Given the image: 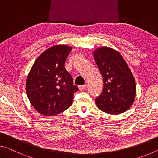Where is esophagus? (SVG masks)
Wrapping results in <instances>:
<instances>
[{"instance_id":"1","label":"esophagus","mask_w":158,"mask_h":158,"mask_svg":"<svg viewBox=\"0 0 158 158\" xmlns=\"http://www.w3.org/2000/svg\"><path fill=\"white\" fill-rule=\"evenodd\" d=\"M86 88V85H80L78 86V89L80 91H83V90Z\"/></svg>"}]
</instances>
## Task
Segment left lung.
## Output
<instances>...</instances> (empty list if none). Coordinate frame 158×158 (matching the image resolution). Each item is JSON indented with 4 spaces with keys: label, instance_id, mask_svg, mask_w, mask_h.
Instances as JSON below:
<instances>
[{
    "label": "left lung",
    "instance_id": "8db88e82",
    "mask_svg": "<svg viewBox=\"0 0 158 158\" xmlns=\"http://www.w3.org/2000/svg\"><path fill=\"white\" fill-rule=\"evenodd\" d=\"M102 73L103 89L95 102L97 107L108 114L125 112L136 97L134 77L122 55L109 47H101L92 52Z\"/></svg>",
    "mask_w": 158,
    "mask_h": 158
}]
</instances>
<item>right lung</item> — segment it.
Here are the masks:
<instances>
[{
    "mask_svg": "<svg viewBox=\"0 0 158 158\" xmlns=\"http://www.w3.org/2000/svg\"><path fill=\"white\" fill-rule=\"evenodd\" d=\"M72 48L52 46L36 59L28 74L26 92L33 107L45 116L59 114L71 106L78 87L64 64Z\"/></svg>",
    "mask_w": 158,
    "mask_h": 158,
    "instance_id": "obj_1",
    "label": "right lung"
}]
</instances>
